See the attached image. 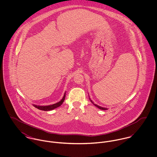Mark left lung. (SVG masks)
I'll return each mask as SVG.
<instances>
[{
    "instance_id": "left-lung-1",
    "label": "left lung",
    "mask_w": 157,
    "mask_h": 157,
    "mask_svg": "<svg viewBox=\"0 0 157 157\" xmlns=\"http://www.w3.org/2000/svg\"><path fill=\"white\" fill-rule=\"evenodd\" d=\"M90 101H91V103H92V104H93V105H95V106H96V107H97V108H99V109H101V110H107V109H107V108H103V107H101V106H98V105H96V104H94V102H93V101H92V100H90Z\"/></svg>"
}]
</instances>
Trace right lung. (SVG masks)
Masks as SVG:
<instances>
[{"label":"right lung","instance_id":"right-lung-1","mask_svg":"<svg viewBox=\"0 0 157 157\" xmlns=\"http://www.w3.org/2000/svg\"><path fill=\"white\" fill-rule=\"evenodd\" d=\"M65 95H66V93H65L64 94V96L63 97V98L58 103H55V104H53V105H48V106H37V105H34V106L40 110H42V111H51V110H52L55 108H57L58 107H59L60 106L62 105V104L63 103V102L65 100Z\"/></svg>","mask_w":157,"mask_h":157}]
</instances>
